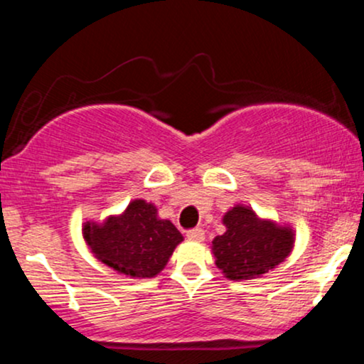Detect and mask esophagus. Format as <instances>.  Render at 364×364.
Here are the masks:
<instances>
[{"label":"esophagus","mask_w":364,"mask_h":364,"mask_svg":"<svg viewBox=\"0 0 364 364\" xmlns=\"http://www.w3.org/2000/svg\"><path fill=\"white\" fill-rule=\"evenodd\" d=\"M186 237L188 240H193V241H202L203 237H205V231H203L202 228L190 229V231H186Z\"/></svg>","instance_id":"esophagus-1"}]
</instances>
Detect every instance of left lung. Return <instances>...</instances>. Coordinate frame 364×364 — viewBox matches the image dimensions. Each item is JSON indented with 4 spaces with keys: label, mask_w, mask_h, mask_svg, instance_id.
Instances as JSON below:
<instances>
[{
    "label": "left lung",
    "mask_w": 364,
    "mask_h": 364,
    "mask_svg": "<svg viewBox=\"0 0 364 364\" xmlns=\"http://www.w3.org/2000/svg\"><path fill=\"white\" fill-rule=\"evenodd\" d=\"M225 232L212 241L215 265L231 281L258 277L287 257L292 232L270 220H260L253 210L235 207L224 215Z\"/></svg>",
    "instance_id": "1"
}]
</instances>
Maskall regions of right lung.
<instances>
[{
	"label": "right lung",
	"mask_w": 364,
	"mask_h": 364,
	"mask_svg": "<svg viewBox=\"0 0 364 364\" xmlns=\"http://www.w3.org/2000/svg\"><path fill=\"white\" fill-rule=\"evenodd\" d=\"M85 241L102 263L132 277H154L164 269L181 232L169 220L159 219L157 208L135 200L123 215L109 217L102 225L87 224Z\"/></svg>",
	"instance_id": "right-lung-1"
}]
</instances>
